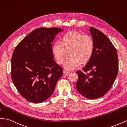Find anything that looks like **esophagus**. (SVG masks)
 Listing matches in <instances>:
<instances>
[{
    "mask_svg": "<svg viewBox=\"0 0 127 127\" xmlns=\"http://www.w3.org/2000/svg\"><path fill=\"white\" fill-rule=\"evenodd\" d=\"M70 73V71H68L67 70H64V74H68Z\"/></svg>",
    "mask_w": 127,
    "mask_h": 127,
    "instance_id": "34e87169",
    "label": "esophagus"
}]
</instances>
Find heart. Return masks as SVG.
Returning a JSON list of instances; mask_svg holds the SVG:
<instances>
[{
	"label": "heart",
	"mask_w": 127,
	"mask_h": 127,
	"mask_svg": "<svg viewBox=\"0 0 127 127\" xmlns=\"http://www.w3.org/2000/svg\"><path fill=\"white\" fill-rule=\"evenodd\" d=\"M60 42L53 44L51 51L58 64L64 63L68 53L69 58L64 65L67 70H73L81 64H87L93 56L95 42L90 35L69 31L61 37Z\"/></svg>",
	"instance_id": "1"
}]
</instances>
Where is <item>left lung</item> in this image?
<instances>
[{
	"label": "left lung",
	"instance_id": "left-lung-1",
	"mask_svg": "<svg viewBox=\"0 0 127 127\" xmlns=\"http://www.w3.org/2000/svg\"><path fill=\"white\" fill-rule=\"evenodd\" d=\"M95 50L90 60L76 71V89L90 99L101 97L110 90L117 76L119 61L117 51L108 37L100 31L90 27Z\"/></svg>",
	"mask_w": 127,
	"mask_h": 127
}]
</instances>
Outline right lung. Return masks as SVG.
<instances>
[{
  "label": "right lung",
  "instance_id": "1",
  "mask_svg": "<svg viewBox=\"0 0 127 127\" xmlns=\"http://www.w3.org/2000/svg\"><path fill=\"white\" fill-rule=\"evenodd\" d=\"M63 29L39 28L25 37L13 51L11 78L23 97L35 103H41L53 93L63 68L53 59L51 51L53 41Z\"/></svg>",
  "mask_w": 127,
  "mask_h": 127
}]
</instances>
